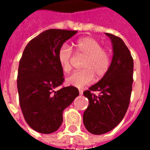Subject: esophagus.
I'll return each mask as SVG.
<instances>
[{
    "label": "esophagus",
    "mask_w": 150,
    "mask_h": 150,
    "mask_svg": "<svg viewBox=\"0 0 150 150\" xmlns=\"http://www.w3.org/2000/svg\"><path fill=\"white\" fill-rule=\"evenodd\" d=\"M79 95H83V89H79Z\"/></svg>",
    "instance_id": "esophagus-1"
}]
</instances>
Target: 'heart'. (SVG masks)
<instances>
[{
  "label": "heart",
  "instance_id": "b5f03b06",
  "mask_svg": "<svg viewBox=\"0 0 150 150\" xmlns=\"http://www.w3.org/2000/svg\"><path fill=\"white\" fill-rule=\"evenodd\" d=\"M75 50L76 54L85 58L82 64L83 70L68 76L66 79L67 84L83 88L93 81L95 75L100 79L107 74L111 66V56L99 41L94 38H83L75 42ZM71 49L68 46L62 45L58 52V60L64 73L71 71Z\"/></svg>",
  "mask_w": 150,
  "mask_h": 150
}]
</instances>
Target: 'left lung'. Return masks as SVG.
<instances>
[{"mask_svg":"<svg viewBox=\"0 0 150 150\" xmlns=\"http://www.w3.org/2000/svg\"><path fill=\"white\" fill-rule=\"evenodd\" d=\"M112 44L113 56L107 74L83 92L89 100L83 120L95 135L109 132L119 124L129 108L133 82V59L120 38L106 33ZM92 91H100L96 96Z\"/></svg>","mask_w":150,"mask_h":150,"instance_id":"left-lung-1","label":"left lung"}]
</instances>
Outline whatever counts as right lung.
Instances as JSON below:
<instances>
[{"label": "right lung", "instance_id": "obj_1", "mask_svg": "<svg viewBox=\"0 0 150 150\" xmlns=\"http://www.w3.org/2000/svg\"><path fill=\"white\" fill-rule=\"evenodd\" d=\"M75 30L50 29L43 31L25 46L18 74L19 103L31 129L49 134L62 123V112L79 95L73 86L54 89L64 81L58 60L62 44Z\"/></svg>", "mask_w": 150, "mask_h": 150}]
</instances>
